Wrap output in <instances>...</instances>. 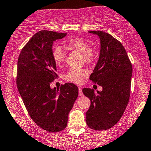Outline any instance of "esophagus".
I'll list each match as a JSON object with an SVG mask.
<instances>
[{
  "label": "esophagus",
  "instance_id": "1",
  "mask_svg": "<svg viewBox=\"0 0 151 151\" xmlns=\"http://www.w3.org/2000/svg\"><path fill=\"white\" fill-rule=\"evenodd\" d=\"M79 95L81 96V97H82L84 95L83 93H82V90L81 87H79Z\"/></svg>",
  "mask_w": 151,
  "mask_h": 151
}]
</instances>
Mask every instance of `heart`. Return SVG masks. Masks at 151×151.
I'll return each mask as SVG.
<instances>
[{
  "instance_id": "obj_1",
  "label": "heart",
  "mask_w": 151,
  "mask_h": 151,
  "mask_svg": "<svg viewBox=\"0 0 151 151\" xmlns=\"http://www.w3.org/2000/svg\"><path fill=\"white\" fill-rule=\"evenodd\" d=\"M69 49H74L82 53L84 61L87 63L92 62L96 57V51L93 48L89 46V44L81 38H74L66 42ZM52 57L54 62L57 66H61L65 59V54L60 46H55L53 48ZM89 75V71L86 69H77L71 68L64 75L66 80L74 82L76 84H81L83 79Z\"/></svg>"
}]
</instances>
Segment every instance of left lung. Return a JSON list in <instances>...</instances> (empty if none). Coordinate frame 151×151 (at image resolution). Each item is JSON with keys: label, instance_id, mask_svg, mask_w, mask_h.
Listing matches in <instances>:
<instances>
[{"label": "left lung", "instance_id": "8db88e82", "mask_svg": "<svg viewBox=\"0 0 151 151\" xmlns=\"http://www.w3.org/2000/svg\"><path fill=\"white\" fill-rule=\"evenodd\" d=\"M89 33L98 36L100 41V57L89 79L101 86L102 90L94 93L93 89H82L91 101L86 112V122L93 130H107L120 120L126 109L132 67L120 41L102 31Z\"/></svg>", "mask_w": 151, "mask_h": 151}]
</instances>
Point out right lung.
Segmentation results:
<instances>
[{"label": "right lung", "instance_id": "add662e5", "mask_svg": "<svg viewBox=\"0 0 151 151\" xmlns=\"http://www.w3.org/2000/svg\"><path fill=\"white\" fill-rule=\"evenodd\" d=\"M65 33L41 31L31 37L18 59L16 84L30 117L35 123L50 132L62 131L67 125L68 115L79 94L74 84L51 88L57 77L52 57L54 41Z\"/></svg>", "mask_w": 151, "mask_h": 151}]
</instances>
